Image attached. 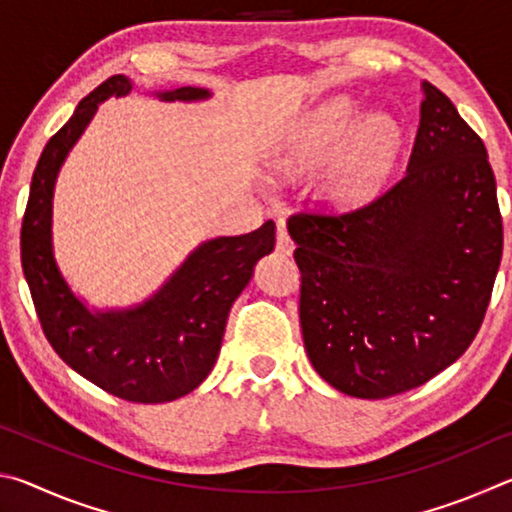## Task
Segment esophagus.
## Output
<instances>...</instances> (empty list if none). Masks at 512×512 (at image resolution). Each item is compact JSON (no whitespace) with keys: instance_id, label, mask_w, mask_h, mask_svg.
Here are the masks:
<instances>
[{"instance_id":"1","label":"esophagus","mask_w":512,"mask_h":512,"mask_svg":"<svg viewBox=\"0 0 512 512\" xmlns=\"http://www.w3.org/2000/svg\"><path fill=\"white\" fill-rule=\"evenodd\" d=\"M293 239L289 237V232H287V225L284 223H277V232H275V250L277 253H282V255H291L293 253Z\"/></svg>"}]
</instances>
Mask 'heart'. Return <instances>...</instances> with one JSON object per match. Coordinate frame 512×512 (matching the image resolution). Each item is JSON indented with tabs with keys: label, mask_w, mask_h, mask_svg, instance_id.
Instances as JSON below:
<instances>
[{
	"label": "heart",
	"mask_w": 512,
	"mask_h": 512,
	"mask_svg": "<svg viewBox=\"0 0 512 512\" xmlns=\"http://www.w3.org/2000/svg\"><path fill=\"white\" fill-rule=\"evenodd\" d=\"M359 117L357 103L348 97L332 99L316 110L287 149L277 158V169L298 171L323 160L334 144L348 135ZM402 131L391 115H370L354 126L348 142L329 164L325 173V192L339 203H354L366 198L400 149Z\"/></svg>",
	"instance_id": "b5f03b06"
}]
</instances>
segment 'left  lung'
Here are the masks:
<instances>
[{"label":"left lung","instance_id":"obj_1","mask_svg":"<svg viewBox=\"0 0 512 512\" xmlns=\"http://www.w3.org/2000/svg\"><path fill=\"white\" fill-rule=\"evenodd\" d=\"M404 176L345 212H293L300 327L336 391L384 400L427 384L470 348L504 250L495 173L479 135L422 81Z\"/></svg>","mask_w":512,"mask_h":512}]
</instances>
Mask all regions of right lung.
<instances>
[{
  "instance_id": "1",
  "label": "right lung",
  "mask_w": 512,
  "mask_h": 512,
  "mask_svg": "<svg viewBox=\"0 0 512 512\" xmlns=\"http://www.w3.org/2000/svg\"><path fill=\"white\" fill-rule=\"evenodd\" d=\"M128 90L126 76H110L47 142L22 219V271L42 332L69 368L121 400L160 404L192 393L210 375L232 302L253 277L257 259L273 250L275 223L264 221L246 235L207 241L142 307L124 314H90L67 289L51 255V196L60 164L99 101ZM158 97L194 101L207 97V90L187 85Z\"/></svg>"
}]
</instances>
